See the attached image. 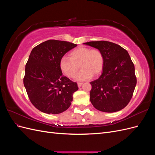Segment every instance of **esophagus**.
<instances>
[{
  "label": "esophagus",
  "mask_w": 155,
  "mask_h": 155,
  "mask_svg": "<svg viewBox=\"0 0 155 155\" xmlns=\"http://www.w3.org/2000/svg\"><path fill=\"white\" fill-rule=\"evenodd\" d=\"M82 85H83L82 83H78V87H81L82 86Z\"/></svg>",
  "instance_id": "1"
}]
</instances>
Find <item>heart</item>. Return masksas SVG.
Here are the masks:
<instances>
[{"instance_id": "1", "label": "heart", "mask_w": 155, "mask_h": 155, "mask_svg": "<svg viewBox=\"0 0 155 155\" xmlns=\"http://www.w3.org/2000/svg\"><path fill=\"white\" fill-rule=\"evenodd\" d=\"M104 59L101 51L97 49L79 47L72 51L70 58L63 57L60 61L61 71L68 78H74L78 72L79 66L81 70L77 75V81H85L97 76L104 68Z\"/></svg>"}]
</instances>
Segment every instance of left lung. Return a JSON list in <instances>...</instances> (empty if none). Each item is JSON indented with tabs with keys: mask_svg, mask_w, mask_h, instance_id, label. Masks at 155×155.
<instances>
[{
	"mask_svg": "<svg viewBox=\"0 0 155 155\" xmlns=\"http://www.w3.org/2000/svg\"><path fill=\"white\" fill-rule=\"evenodd\" d=\"M84 44L99 50L104 59L100 77L90 83L92 104L98 110L105 112L123 109L129 103L137 85L134 65L127 51L105 41Z\"/></svg>",
	"mask_w": 155,
	"mask_h": 155,
	"instance_id": "1",
	"label": "left lung"
}]
</instances>
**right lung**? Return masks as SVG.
<instances>
[{
	"label": "right lung",
	"instance_id": "obj_1",
	"mask_svg": "<svg viewBox=\"0 0 155 155\" xmlns=\"http://www.w3.org/2000/svg\"><path fill=\"white\" fill-rule=\"evenodd\" d=\"M76 46L67 41L48 40L32 49L23 82L31 104L40 111L57 114L71 105L78 87L63 76L59 63L64 55Z\"/></svg>",
	"mask_w": 155,
	"mask_h": 155
}]
</instances>
